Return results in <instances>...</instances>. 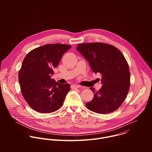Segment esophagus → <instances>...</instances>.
I'll return each mask as SVG.
<instances>
[{
	"instance_id": "obj_1",
	"label": "esophagus",
	"mask_w": 152,
	"mask_h": 152,
	"mask_svg": "<svg viewBox=\"0 0 152 152\" xmlns=\"http://www.w3.org/2000/svg\"><path fill=\"white\" fill-rule=\"evenodd\" d=\"M80 87V86L78 85H76V84H74V85H72L71 86V88L72 89H75V88H79Z\"/></svg>"
}]
</instances>
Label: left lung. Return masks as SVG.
Listing matches in <instances>:
<instances>
[{
    "instance_id": "left-lung-1",
    "label": "left lung",
    "mask_w": 152,
    "mask_h": 152,
    "mask_svg": "<svg viewBox=\"0 0 152 152\" xmlns=\"http://www.w3.org/2000/svg\"><path fill=\"white\" fill-rule=\"evenodd\" d=\"M77 51L88 61L91 70L102 75V88L86 103L88 110L104 114L117 110L125 100L130 86L128 64L117 48L103 42L77 45Z\"/></svg>"
}]
</instances>
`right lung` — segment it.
<instances>
[{
  "instance_id": "right-lung-1",
  "label": "right lung",
  "mask_w": 152,
  "mask_h": 152,
  "mask_svg": "<svg viewBox=\"0 0 152 152\" xmlns=\"http://www.w3.org/2000/svg\"><path fill=\"white\" fill-rule=\"evenodd\" d=\"M62 44L45 45L29 52L18 72L21 94L34 110L51 113L62 105L70 90L69 83H59L51 76L62 55L71 48Z\"/></svg>"
}]
</instances>
